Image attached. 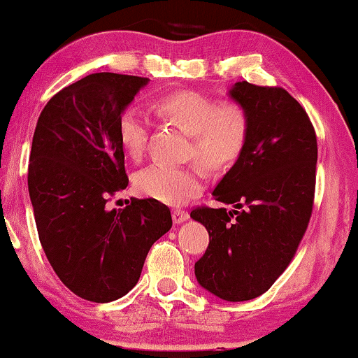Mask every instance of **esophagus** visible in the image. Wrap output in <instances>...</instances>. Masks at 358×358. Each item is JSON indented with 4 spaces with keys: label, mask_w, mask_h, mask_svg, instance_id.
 Returning a JSON list of instances; mask_svg holds the SVG:
<instances>
[{
    "label": "esophagus",
    "mask_w": 358,
    "mask_h": 358,
    "mask_svg": "<svg viewBox=\"0 0 358 358\" xmlns=\"http://www.w3.org/2000/svg\"><path fill=\"white\" fill-rule=\"evenodd\" d=\"M173 220H174L176 224H180V223L187 222V220H189V213L184 212V210L176 208V210H173Z\"/></svg>",
    "instance_id": "1"
}]
</instances>
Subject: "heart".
I'll list each match as a JSON object with an SVG mask.
<instances>
[{"instance_id": "heart-1", "label": "heart", "mask_w": 358, "mask_h": 358, "mask_svg": "<svg viewBox=\"0 0 358 358\" xmlns=\"http://www.w3.org/2000/svg\"><path fill=\"white\" fill-rule=\"evenodd\" d=\"M192 135L190 155L210 169H224L241 156L249 136V115L236 102H220L197 91H180L164 96L155 104ZM119 140L130 158L143 155L150 131V117L138 106L122 112ZM203 185V174L197 166L153 164L135 176L138 192L169 205H180L195 197Z\"/></svg>"}]
</instances>
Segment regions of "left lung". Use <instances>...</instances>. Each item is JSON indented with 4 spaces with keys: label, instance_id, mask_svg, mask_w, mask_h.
Returning <instances> with one entry per match:
<instances>
[{
    "label": "left lung",
    "instance_id": "8db88e82",
    "mask_svg": "<svg viewBox=\"0 0 358 358\" xmlns=\"http://www.w3.org/2000/svg\"><path fill=\"white\" fill-rule=\"evenodd\" d=\"M228 97L249 115L243 153L212 192L231 210L195 208L207 251L195 262L200 287L227 301L266 293L282 275L310 222L316 184V134L282 87L238 81Z\"/></svg>",
    "mask_w": 358,
    "mask_h": 358
}]
</instances>
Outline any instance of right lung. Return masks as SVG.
<instances>
[{
    "instance_id": "right-lung-1",
    "label": "right lung",
    "mask_w": 358,
    "mask_h": 358,
    "mask_svg": "<svg viewBox=\"0 0 358 358\" xmlns=\"http://www.w3.org/2000/svg\"><path fill=\"white\" fill-rule=\"evenodd\" d=\"M148 78L92 73L43 107L29 158L38 239L58 278L85 300L109 303L138 282L146 254L173 227L155 199L106 207L129 185L117 124Z\"/></svg>"
}]
</instances>
